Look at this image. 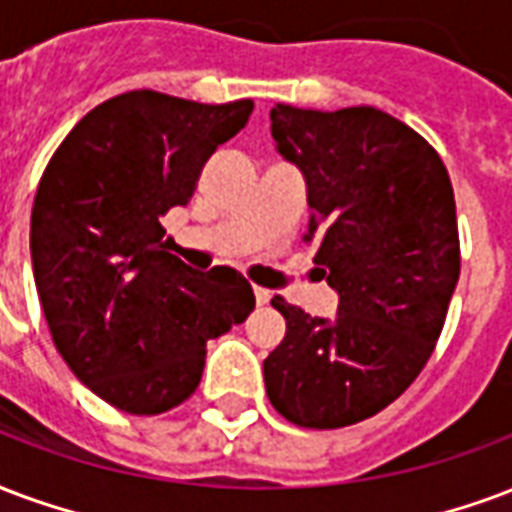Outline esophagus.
Masks as SVG:
<instances>
[{"mask_svg": "<svg viewBox=\"0 0 512 512\" xmlns=\"http://www.w3.org/2000/svg\"><path fill=\"white\" fill-rule=\"evenodd\" d=\"M255 301L257 306H266L268 301H271V290H266V287H255Z\"/></svg>", "mask_w": 512, "mask_h": 512, "instance_id": "obj_1", "label": "esophagus"}]
</instances>
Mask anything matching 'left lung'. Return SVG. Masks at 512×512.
<instances>
[{
    "label": "left lung",
    "mask_w": 512,
    "mask_h": 512,
    "mask_svg": "<svg viewBox=\"0 0 512 512\" xmlns=\"http://www.w3.org/2000/svg\"><path fill=\"white\" fill-rule=\"evenodd\" d=\"M271 135L304 173V238L339 312L274 295L287 331L263 363L266 393L295 426L342 429L399 399L437 347L461 271L453 187L429 140L369 105H276Z\"/></svg>",
    "instance_id": "1"
}]
</instances>
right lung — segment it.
<instances>
[{"instance_id": "right-lung-1", "label": "right lung", "mask_w": 512, "mask_h": 512, "mask_svg": "<svg viewBox=\"0 0 512 512\" xmlns=\"http://www.w3.org/2000/svg\"><path fill=\"white\" fill-rule=\"evenodd\" d=\"M252 108L124 92L75 124L40 179L32 268L48 331L75 377L116 410L179 407L200 385L208 339L255 309L236 268L200 274L170 255L160 222L187 206L208 157Z\"/></svg>"}]
</instances>
